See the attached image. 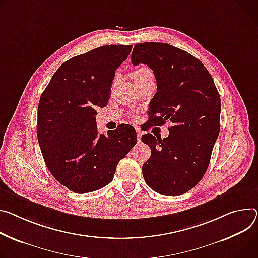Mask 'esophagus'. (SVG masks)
Instances as JSON below:
<instances>
[{"label": "esophagus", "instance_id": "esophagus-1", "mask_svg": "<svg viewBox=\"0 0 258 258\" xmlns=\"http://www.w3.org/2000/svg\"><path fill=\"white\" fill-rule=\"evenodd\" d=\"M136 131H137V139H138V142L140 143V142H141V137H142V133H141V131H140L138 127H136Z\"/></svg>", "mask_w": 258, "mask_h": 258}]
</instances>
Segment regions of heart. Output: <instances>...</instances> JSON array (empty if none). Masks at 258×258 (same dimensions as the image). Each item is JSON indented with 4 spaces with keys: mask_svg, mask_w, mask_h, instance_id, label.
<instances>
[{
    "mask_svg": "<svg viewBox=\"0 0 258 258\" xmlns=\"http://www.w3.org/2000/svg\"><path fill=\"white\" fill-rule=\"evenodd\" d=\"M147 73H152L151 70L148 69V68H146V67H141V68H139V69L135 70V71H134L133 74H132V77H133V79L135 80L137 77L142 76L143 74H147Z\"/></svg>",
    "mask_w": 258,
    "mask_h": 258,
    "instance_id": "b5f03b06",
    "label": "heart"
}]
</instances>
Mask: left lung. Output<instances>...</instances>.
I'll use <instances>...</instances> for the list:
<instances>
[{"label": "left lung", "mask_w": 258, "mask_h": 258, "mask_svg": "<svg viewBox=\"0 0 258 258\" xmlns=\"http://www.w3.org/2000/svg\"><path fill=\"white\" fill-rule=\"evenodd\" d=\"M132 62L147 64L156 79L150 122L158 126L172 122L165 139L142 136L151 149L142 167L143 177L160 195H183L204 177L219 135L218 90L200 59L167 43L136 44Z\"/></svg>", "instance_id": "left-lung-1"}]
</instances>
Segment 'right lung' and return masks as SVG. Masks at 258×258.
I'll use <instances>...</instances> for the list:
<instances>
[{
	"instance_id": "add662e5",
	"label": "right lung",
	"mask_w": 258,
	"mask_h": 258,
	"mask_svg": "<svg viewBox=\"0 0 258 258\" xmlns=\"http://www.w3.org/2000/svg\"><path fill=\"white\" fill-rule=\"evenodd\" d=\"M132 45H106L63 62L41 95L37 137L52 176L69 190L87 194L108 185L117 165L137 143V134L122 124L99 135L95 110L111 95L116 69Z\"/></svg>"
}]
</instances>
